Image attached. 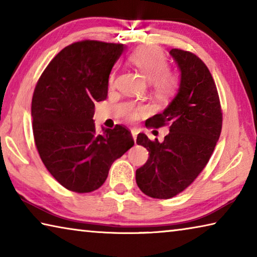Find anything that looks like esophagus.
Returning <instances> with one entry per match:
<instances>
[{"label":"esophagus","mask_w":257,"mask_h":257,"mask_svg":"<svg viewBox=\"0 0 257 257\" xmlns=\"http://www.w3.org/2000/svg\"><path fill=\"white\" fill-rule=\"evenodd\" d=\"M132 135H133V138H134V141L136 142V139H137V135H138V130L137 129H132Z\"/></svg>","instance_id":"esophagus-1"}]
</instances>
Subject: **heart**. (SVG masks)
<instances>
[{"label": "heart", "instance_id": "b5f03b06", "mask_svg": "<svg viewBox=\"0 0 257 257\" xmlns=\"http://www.w3.org/2000/svg\"><path fill=\"white\" fill-rule=\"evenodd\" d=\"M130 61L147 80L152 81L155 92L160 95L168 94L175 86V76L167 70V59L163 53L153 46H142L130 55ZM114 81V73L110 76V85ZM143 112L144 108H138ZM138 111L134 110L130 113V118L137 119Z\"/></svg>", "mask_w": 257, "mask_h": 257}]
</instances>
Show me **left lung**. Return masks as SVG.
Masks as SVG:
<instances>
[{
    "label": "left lung",
    "instance_id": "1",
    "mask_svg": "<svg viewBox=\"0 0 257 257\" xmlns=\"http://www.w3.org/2000/svg\"><path fill=\"white\" fill-rule=\"evenodd\" d=\"M180 71L179 88L165 110L146 120V127L170 125L160 143L138 134L137 144L149 151L136 170V182L147 196L168 199L185 190L205 168L219 141L222 112L216 86L203 61L190 52L172 49Z\"/></svg>",
    "mask_w": 257,
    "mask_h": 257
}]
</instances>
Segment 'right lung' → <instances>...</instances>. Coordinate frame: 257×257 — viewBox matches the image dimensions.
Returning a JSON list of instances; mask_svg holds the SVG:
<instances>
[{
    "label": "right lung",
    "mask_w": 257,
    "mask_h": 257,
    "mask_svg": "<svg viewBox=\"0 0 257 257\" xmlns=\"http://www.w3.org/2000/svg\"><path fill=\"white\" fill-rule=\"evenodd\" d=\"M123 44L82 41L54 56L35 87L33 133L38 154L64 188L89 193L106 180L116 159L134 146L124 125L102 128L93 120L95 103L107 97L108 77Z\"/></svg>",
    "instance_id": "add662e5"
}]
</instances>
